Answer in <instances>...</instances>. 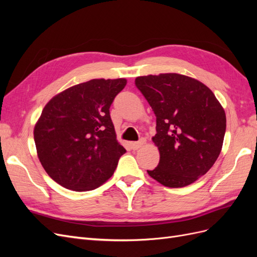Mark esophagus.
Wrapping results in <instances>:
<instances>
[{
	"mask_svg": "<svg viewBox=\"0 0 257 257\" xmlns=\"http://www.w3.org/2000/svg\"><path fill=\"white\" fill-rule=\"evenodd\" d=\"M145 141L144 139H142V141H139V142H135V143H131V147H132V149L133 150H138L139 148H142L144 145H145Z\"/></svg>",
	"mask_w": 257,
	"mask_h": 257,
	"instance_id": "obj_1",
	"label": "esophagus"
}]
</instances>
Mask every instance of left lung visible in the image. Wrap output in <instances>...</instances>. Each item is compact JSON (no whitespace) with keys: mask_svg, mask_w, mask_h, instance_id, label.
<instances>
[{"mask_svg":"<svg viewBox=\"0 0 257 257\" xmlns=\"http://www.w3.org/2000/svg\"><path fill=\"white\" fill-rule=\"evenodd\" d=\"M135 84L157 116L152 141L160 163L148 174L168 188L195 182L221 153L226 130L222 105L207 85L189 76H141Z\"/></svg>","mask_w":257,"mask_h":257,"instance_id":"left-lung-1","label":"left lung"}]
</instances>
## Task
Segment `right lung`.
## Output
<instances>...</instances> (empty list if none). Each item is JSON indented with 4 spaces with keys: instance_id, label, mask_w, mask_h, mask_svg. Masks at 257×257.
<instances>
[{
    "instance_id": "add662e5",
    "label": "right lung",
    "mask_w": 257,
    "mask_h": 257,
    "mask_svg": "<svg viewBox=\"0 0 257 257\" xmlns=\"http://www.w3.org/2000/svg\"><path fill=\"white\" fill-rule=\"evenodd\" d=\"M125 78L92 79L73 85L46 104L34 127L37 157L46 173L76 192L109 179L121 155L109 108Z\"/></svg>"
}]
</instances>
